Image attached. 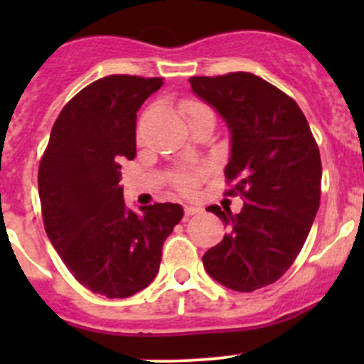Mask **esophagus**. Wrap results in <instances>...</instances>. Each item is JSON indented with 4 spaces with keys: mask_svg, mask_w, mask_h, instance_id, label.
Wrapping results in <instances>:
<instances>
[{
    "mask_svg": "<svg viewBox=\"0 0 364 364\" xmlns=\"http://www.w3.org/2000/svg\"><path fill=\"white\" fill-rule=\"evenodd\" d=\"M203 211H204V209L200 208V205H192V204L185 205V215H186V216L199 215V213H203Z\"/></svg>",
    "mask_w": 364,
    "mask_h": 364,
    "instance_id": "34e87169",
    "label": "esophagus"
}]
</instances>
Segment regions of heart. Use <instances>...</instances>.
Listing matches in <instances>:
<instances>
[{
    "label": "heart",
    "instance_id": "heart-1",
    "mask_svg": "<svg viewBox=\"0 0 364 364\" xmlns=\"http://www.w3.org/2000/svg\"><path fill=\"white\" fill-rule=\"evenodd\" d=\"M204 109H205L204 105L199 104V102H192V100H190V102H186V104H183V111L188 114V117L193 116V114H196V112L204 111ZM193 185H196V179H193L192 176H185V178L181 179V186L185 190H192Z\"/></svg>",
    "mask_w": 364,
    "mask_h": 364
}]
</instances>
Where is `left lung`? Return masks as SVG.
<instances>
[{
    "label": "left lung",
    "instance_id": "obj_1",
    "mask_svg": "<svg viewBox=\"0 0 364 364\" xmlns=\"http://www.w3.org/2000/svg\"><path fill=\"white\" fill-rule=\"evenodd\" d=\"M192 91L225 121V178L243 196L232 215L216 204L227 234L203 255L218 284L252 292L277 282L303 248L321 203L322 165L308 121L284 91L248 72L190 77Z\"/></svg>",
    "mask_w": 364,
    "mask_h": 364
}]
</instances>
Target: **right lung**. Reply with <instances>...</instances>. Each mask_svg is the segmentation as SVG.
Instances as JSON below:
<instances>
[{"instance_id":"right-lung-1","label":"right lung","mask_w":364,"mask_h":364,"mask_svg":"<svg viewBox=\"0 0 364 364\" xmlns=\"http://www.w3.org/2000/svg\"><path fill=\"white\" fill-rule=\"evenodd\" d=\"M160 77L109 75L63 107L38 168L43 225L79 284L111 299L130 297L155 280L161 247L183 218L172 203L128 208L121 161L134 160L141 105Z\"/></svg>"}]
</instances>
